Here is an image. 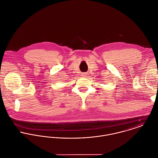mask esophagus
I'll return each instance as SVG.
<instances>
[{
	"label": "esophagus",
	"mask_w": 158,
	"mask_h": 158,
	"mask_svg": "<svg viewBox=\"0 0 158 158\" xmlns=\"http://www.w3.org/2000/svg\"><path fill=\"white\" fill-rule=\"evenodd\" d=\"M86 73H82V75H81V76H83V77H86Z\"/></svg>",
	"instance_id": "34e87169"
}]
</instances>
